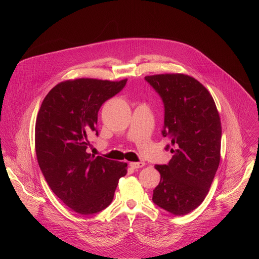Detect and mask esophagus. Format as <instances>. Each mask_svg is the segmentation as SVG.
I'll return each mask as SVG.
<instances>
[{
	"mask_svg": "<svg viewBox=\"0 0 259 259\" xmlns=\"http://www.w3.org/2000/svg\"><path fill=\"white\" fill-rule=\"evenodd\" d=\"M130 165L133 167V168H141V167H143L144 165H145V162H143V161H140V162H131L130 163Z\"/></svg>",
	"mask_w": 259,
	"mask_h": 259,
	"instance_id": "esophagus-1",
	"label": "esophagus"
}]
</instances>
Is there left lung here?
Instances as JSON below:
<instances>
[{
	"label": "left lung",
	"mask_w": 259,
	"mask_h": 259,
	"mask_svg": "<svg viewBox=\"0 0 259 259\" xmlns=\"http://www.w3.org/2000/svg\"><path fill=\"white\" fill-rule=\"evenodd\" d=\"M145 78L162 99V136L171 140L174 153L167 164L154 166L160 182L152 201L171 214L185 215L204 200L219 168L221 117L213 98L194 77L161 74Z\"/></svg>",
	"instance_id": "8db88e82"
}]
</instances>
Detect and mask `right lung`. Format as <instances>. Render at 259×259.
Here are the masks:
<instances>
[{
    "mask_svg": "<svg viewBox=\"0 0 259 259\" xmlns=\"http://www.w3.org/2000/svg\"><path fill=\"white\" fill-rule=\"evenodd\" d=\"M126 78H75L55 85L37 112L35 147L39 168L53 192L72 210L89 215L111 204L125 162L88 152L98 136V112Z\"/></svg>",
    "mask_w": 259,
    "mask_h": 259,
    "instance_id": "right-lung-1",
    "label": "right lung"
}]
</instances>
